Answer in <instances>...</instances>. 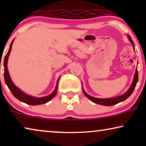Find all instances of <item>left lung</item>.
<instances>
[{"mask_svg":"<svg viewBox=\"0 0 146 146\" xmlns=\"http://www.w3.org/2000/svg\"><path fill=\"white\" fill-rule=\"evenodd\" d=\"M128 38L129 40V41L131 42V44H132L133 48H134V44H133V42L131 40V37L128 36ZM138 81V72H137V70L136 68L135 70V73L134 75V78H133V81L132 84H131V87L129 88V89L127 90L126 92H125L124 94L119 96L115 97V98H107V99H101V98H96L92 97L91 96H90L88 94H87L85 92L84 90H82L84 94L88 98L89 100H90L92 102H93L94 103L97 104H100V105H103V106H113L121 102H123L126 100L127 98H129L130 96V95L132 94V92L134 90L135 86H136V84Z\"/></svg>","mask_w":146,"mask_h":146,"instance_id":"8db88e82","label":"left lung"}]
</instances>
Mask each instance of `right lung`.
I'll list each match as a JSON object with an SVG mask.
<instances>
[{
  "instance_id": "right-lung-1",
  "label": "right lung",
  "mask_w": 146,
  "mask_h": 146,
  "mask_svg": "<svg viewBox=\"0 0 146 146\" xmlns=\"http://www.w3.org/2000/svg\"><path fill=\"white\" fill-rule=\"evenodd\" d=\"M13 41H12L11 44V46H10L9 50L8 51L7 54H6L5 57V60H4V67H5V72H4V78H5V81L6 84L7 85L8 88H9L10 90L12 92V94L14 95L16 98H17L19 100L23 102L24 103L27 104L29 105H40V104H45L51 100L55 96L56 94L57 91H58V80L57 82L56 87L54 90V91L51 94L46 97L43 98H35L33 96H29L27 94H25V93H23V92L20 90L17 87L15 86V85L14 84L13 82H12L11 78H10L9 70L7 69V61L8 58H9V56L10 54V52L11 51L12 48V45H13Z\"/></svg>"
}]
</instances>
